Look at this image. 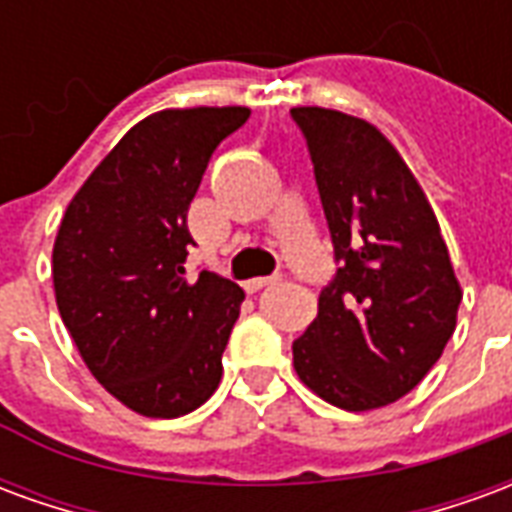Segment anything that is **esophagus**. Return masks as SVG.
<instances>
[{
  "label": "esophagus",
  "mask_w": 512,
  "mask_h": 512,
  "mask_svg": "<svg viewBox=\"0 0 512 512\" xmlns=\"http://www.w3.org/2000/svg\"><path fill=\"white\" fill-rule=\"evenodd\" d=\"M271 282H277V277H255V279H246L244 290L246 293H257L260 288H266Z\"/></svg>",
  "instance_id": "esophagus-1"
}]
</instances>
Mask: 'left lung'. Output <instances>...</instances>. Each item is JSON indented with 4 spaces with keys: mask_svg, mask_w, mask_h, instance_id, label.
I'll list each match as a JSON object with an SVG mask.
<instances>
[{
    "mask_svg": "<svg viewBox=\"0 0 512 512\" xmlns=\"http://www.w3.org/2000/svg\"><path fill=\"white\" fill-rule=\"evenodd\" d=\"M290 115L310 147L340 263L318 318L293 343V367L332 406H389L439 362L461 282L425 191L373 123L323 106Z\"/></svg>",
    "mask_w": 512,
    "mask_h": 512,
    "instance_id": "left-lung-1",
    "label": "left lung"
}]
</instances>
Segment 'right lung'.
I'll use <instances>...</instances> for the list:
<instances>
[{"label": "right lung", "instance_id": "right-lung-1", "mask_svg": "<svg viewBox=\"0 0 512 512\" xmlns=\"http://www.w3.org/2000/svg\"><path fill=\"white\" fill-rule=\"evenodd\" d=\"M246 120V106L139 120L73 194L57 230L62 323L95 381L142 417H183L222 381L244 290L213 271L186 279V213L216 145Z\"/></svg>", "mask_w": 512, "mask_h": 512}]
</instances>
